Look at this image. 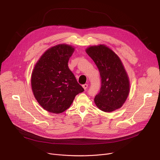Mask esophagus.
<instances>
[{"mask_svg": "<svg viewBox=\"0 0 160 160\" xmlns=\"http://www.w3.org/2000/svg\"><path fill=\"white\" fill-rule=\"evenodd\" d=\"M82 87H83V89H84V90H86V89H87L88 87V84H83V85L82 86Z\"/></svg>", "mask_w": 160, "mask_h": 160, "instance_id": "1", "label": "esophagus"}]
</instances>
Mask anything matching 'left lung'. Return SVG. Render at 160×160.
Listing matches in <instances>:
<instances>
[{
	"label": "left lung",
	"instance_id": "obj_1",
	"mask_svg": "<svg viewBox=\"0 0 160 160\" xmlns=\"http://www.w3.org/2000/svg\"><path fill=\"white\" fill-rule=\"evenodd\" d=\"M86 52L95 63L101 77L100 93L94 99L97 107L104 112L121 108L130 93V80L120 58L105 45L90 46Z\"/></svg>",
	"mask_w": 160,
	"mask_h": 160
}]
</instances>
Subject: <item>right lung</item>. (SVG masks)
I'll return each mask as SVG.
<instances>
[{
	"label": "right lung",
	"mask_w": 160,
	"mask_h": 160,
	"mask_svg": "<svg viewBox=\"0 0 160 160\" xmlns=\"http://www.w3.org/2000/svg\"><path fill=\"white\" fill-rule=\"evenodd\" d=\"M74 48L60 44L49 48L36 63L31 75L33 94L38 102L50 113H61L84 89L68 67Z\"/></svg>",
	"instance_id": "right-lung-1"
}]
</instances>
